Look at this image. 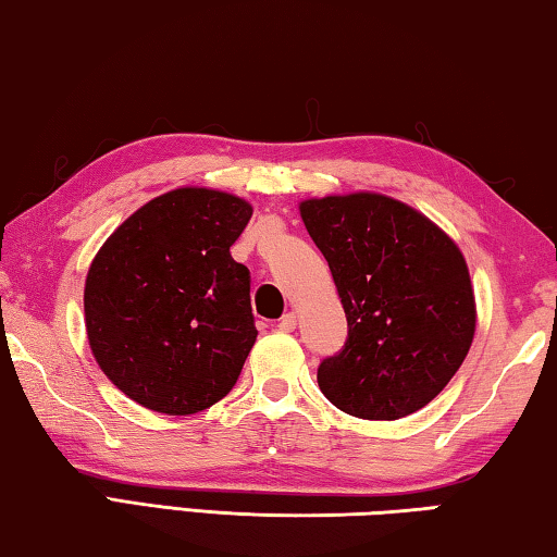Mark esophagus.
<instances>
[{"mask_svg":"<svg viewBox=\"0 0 557 557\" xmlns=\"http://www.w3.org/2000/svg\"><path fill=\"white\" fill-rule=\"evenodd\" d=\"M294 327H296V313L288 311V313L278 321V331H281V333H290V331H294Z\"/></svg>","mask_w":557,"mask_h":557,"instance_id":"obj_1","label":"esophagus"}]
</instances>
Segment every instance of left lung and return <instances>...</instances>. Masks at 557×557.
<instances>
[{
	"instance_id": "8db88e82",
	"label": "left lung",
	"mask_w": 557,
	"mask_h": 557,
	"mask_svg": "<svg viewBox=\"0 0 557 557\" xmlns=\"http://www.w3.org/2000/svg\"><path fill=\"white\" fill-rule=\"evenodd\" d=\"M298 209L348 318L345 348L321 362L318 387L360 419L389 422L430 405L457 375L476 333L459 246L387 195L313 197Z\"/></svg>"
}]
</instances>
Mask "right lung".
<instances>
[{
  "mask_svg": "<svg viewBox=\"0 0 557 557\" xmlns=\"http://www.w3.org/2000/svg\"><path fill=\"white\" fill-rule=\"evenodd\" d=\"M251 212L219 189H170L127 216L90 261V352L133 403L195 414L236 385L259 333L249 269L230 246Z\"/></svg>",
  "mask_w": 557,
  "mask_h": 557,
  "instance_id": "add662e5",
  "label": "right lung"
}]
</instances>
